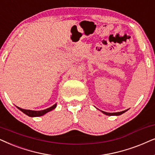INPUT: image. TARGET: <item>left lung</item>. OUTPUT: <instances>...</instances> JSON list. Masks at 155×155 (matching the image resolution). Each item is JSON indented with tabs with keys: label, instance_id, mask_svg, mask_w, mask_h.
Instances as JSON below:
<instances>
[{
	"label": "left lung",
	"instance_id": "obj_1",
	"mask_svg": "<svg viewBox=\"0 0 155 155\" xmlns=\"http://www.w3.org/2000/svg\"><path fill=\"white\" fill-rule=\"evenodd\" d=\"M127 110L121 111V112H117V113H107V112H105V111H102V113H104V114L107 115H120L123 114V113L126 112Z\"/></svg>",
	"mask_w": 155,
	"mask_h": 155
}]
</instances>
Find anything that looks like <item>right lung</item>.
Masks as SVG:
<instances>
[{"label":"right lung","mask_w":155,"mask_h":155,"mask_svg":"<svg viewBox=\"0 0 155 155\" xmlns=\"http://www.w3.org/2000/svg\"><path fill=\"white\" fill-rule=\"evenodd\" d=\"M56 106H57V104H54V106L50 107V108L45 109V110H38V111L30 110H25V109L20 108H19V107H17V108L19 109L20 110H21L22 113H24L25 114H26L27 115H28V116H30V117H39V116H42V115H45V113H47L49 112V111L52 110L53 109H54L55 108H56Z\"/></svg>","instance_id":"add662e5"}]
</instances>
